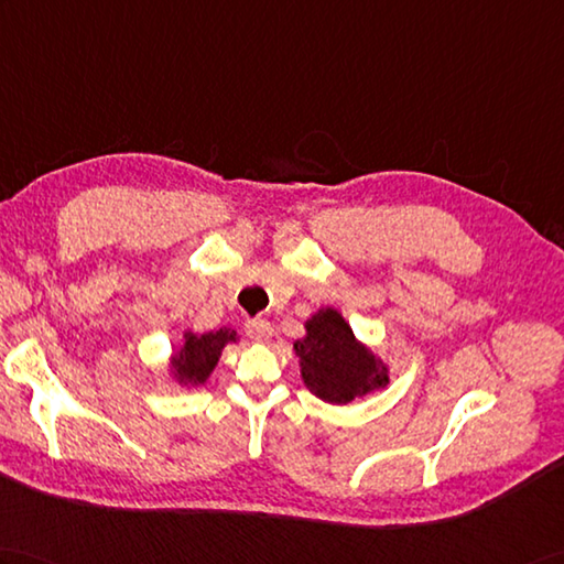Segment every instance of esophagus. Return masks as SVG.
<instances>
[{"mask_svg":"<svg viewBox=\"0 0 564 564\" xmlns=\"http://www.w3.org/2000/svg\"><path fill=\"white\" fill-rule=\"evenodd\" d=\"M245 329H247V336H250L252 341H257V344H267V341H271V336H273V326L267 319H254V322L247 324Z\"/></svg>","mask_w":564,"mask_h":564,"instance_id":"1","label":"esophagus"}]
</instances>
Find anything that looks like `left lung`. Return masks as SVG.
Here are the masks:
<instances>
[{
    "label": "left lung",
    "mask_w": 564,
    "mask_h": 564,
    "mask_svg": "<svg viewBox=\"0 0 564 564\" xmlns=\"http://www.w3.org/2000/svg\"><path fill=\"white\" fill-rule=\"evenodd\" d=\"M300 377L314 397L346 405L389 384V365L352 334L336 307H319L293 341Z\"/></svg>",
    "instance_id": "8db88e82"
}]
</instances>
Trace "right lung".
Listing matches in <instances>:
<instances>
[{"instance_id": "add662e5", "label": "right lung", "mask_w": 564, "mask_h": 564, "mask_svg": "<svg viewBox=\"0 0 564 564\" xmlns=\"http://www.w3.org/2000/svg\"><path fill=\"white\" fill-rule=\"evenodd\" d=\"M238 341L240 336L230 326H220V329L206 334H196L189 329L182 332L180 348L170 352L167 377L182 389L204 387L216 370L223 348Z\"/></svg>"}]
</instances>
